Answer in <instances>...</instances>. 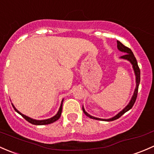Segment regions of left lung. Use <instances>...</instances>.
I'll list each match as a JSON object with an SVG mask.
<instances>
[{
    "label": "left lung",
    "mask_w": 154,
    "mask_h": 154,
    "mask_svg": "<svg viewBox=\"0 0 154 154\" xmlns=\"http://www.w3.org/2000/svg\"><path fill=\"white\" fill-rule=\"evenodd\" d=\"M117 48H118V50H119L120 52H122V53H125V55L120 57V58L124 60H127V61H128L131 64H132L133 69H134V73H135V76H136V88L135 90H134V94H133L132 97H131V101H129L128 105H127L122 110H121L119 113H117L116 115L112 117V118L100 119V118H97V117L93 116L90 115L88 112L85 111V107H84L83 106V107H82V110H83L84 113H85L87 116H88L89 118L93 119L100 120V121H106V122H110V121H113V120L117 119H119V117H121L123 114L125 113L126 112H128V110H131V109L132 108L134 103H135L136 101V97H137L138 89H139V83H140V69H139V66H138L137 61H136L135 56H134V53H133V52L131 51V49L125 47V45H123V44L120 42H119V41H117Z\"/></svg>",
    "instance_id": "1"
}]
</instances>
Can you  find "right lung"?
<instances>
[{
  "mask_svg": "<svg viewBox=\"0 0 154 154\" xmlns=\"http://www.w3.org/2000/svg\"><path fill=\"white\" fill-rule=\"evenodd\" d=\"M63 101H64V99H63L62 101H61V105H60L59 110H58V112H57V113L55 114L54 116L51 117V118H50V119H43V120H36V119H34L30 118V117L24 115V114L21 113L20 111H18V110L15 108V106L13 105V104H12V107H14V109H15V111L18 112V113L20 114V116H23V118L26 120V121L29 122V123H31V124H32V125H49V124H51V123L55 122V121H57V120L60 118V116H61V111H62Z\"/></svg>",
  "mask_w": 154,
  "mask_h": 154,
  "instance_id": "1",
  "label": "right lung"
}]
</instances>
